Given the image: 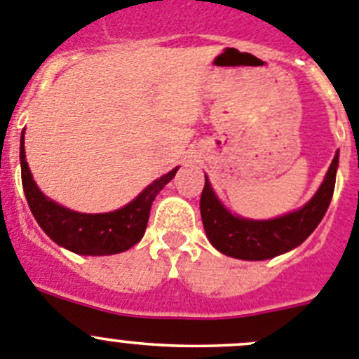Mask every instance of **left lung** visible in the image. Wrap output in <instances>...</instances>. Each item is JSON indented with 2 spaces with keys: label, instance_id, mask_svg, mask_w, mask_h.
Returning <instances> with one entry per match:
<instances>
[{
  "label": "left lung",
  "instance_id": "8db88e82",
  "mask_svg": "<svg viewBox=\"0 0 359 359\" xmlns=\"http://www.w3.org/2000/svg\"><path fill=\"white\" fill-rule=\"evenodd\" d=\"M338 152L331 161L323 186L303 209L269 221H251L230 214L214 195L205 177L200 214L210 244L225 255L241 260H266L299 246L320 223L333 198Z\"/></svg>",
  "mask_w": 359,
  "mask_h": 359
}]
</instances>
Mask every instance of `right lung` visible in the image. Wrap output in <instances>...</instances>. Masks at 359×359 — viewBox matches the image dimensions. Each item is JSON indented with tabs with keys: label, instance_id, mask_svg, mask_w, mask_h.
<instances>
[{
	"label": "right lung",
	"instance_id": "right-lung-1",
	"mask_svg": "<svg viewBox=\"0 0 359 359\" xmlns=\"http://www.w3.org/2000/svg\"><path fill=\"white\" fill-rule=\"evenodd\" d=\"M177 168L154 180L142 195L106 214H81L65 209L46 198L32 179L25 156V136H21V179L26 200L40 229L56 244L79 255H115L140 243L145 233L156 195L175 177Z\"/></svg>",
	"mask_w": 359,
	"mask_h": 359
}]
</instances>
